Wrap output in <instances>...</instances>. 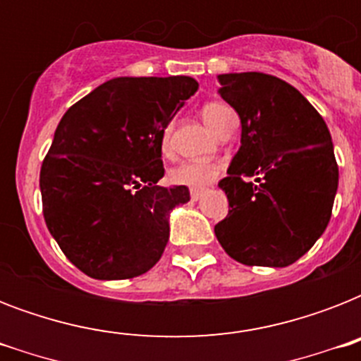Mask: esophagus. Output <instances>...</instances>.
<instances>
[{
	"mask_svg": "<svg viewBox=\"0 0 361 361\" xmlns=\"http://www.w3.org/2000/svg\"><path fill=\"white\" fill-rule=\"evenodd\" d=\"M202 189H191V200H198V198L202 197Z\"/></svg>",
	"mask_w": 361,
	"mask_h": 361,
	"instance_id": "obj_1",
	"label": "esophagus"
}]
</instances>
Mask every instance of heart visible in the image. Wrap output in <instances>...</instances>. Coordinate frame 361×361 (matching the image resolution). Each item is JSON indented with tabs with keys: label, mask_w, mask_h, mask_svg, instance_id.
<instances>
[{
	"label": "heart",
	"mask_w": 361,
	"mask_h": 361,
	"mask_svg": "<svg viewBox=\"0 0 361 361\" xmlns=\"http://www.w3.org/2000/svg\"><path fill=\"white\" fill-rule=\"evenodd\" d=\"M234 114L231 106L223 103H209L202 109V118L209 129L219 133L225 121ZM170 130L172 127L166 125L163 133V149H169ZM221 174L219 163H200V161H185L170 170V181L174 185H183L189 189H204L209 183H214Z\"/></svg>",
	"instance_id": "obj_1"
}]
</instances>
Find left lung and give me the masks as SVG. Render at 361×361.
<instances>
[{
	"label": "left lung",
	"instance_id": "8db88e82",
	"mask_svg": "<svg viewBox=\"0 0 361 361\" xmlns=\"http://www.w3.org/2000/svg\"><path fill=\"white\" fill-rule=\"evenodd\" d=\"M221 97L241 120V146L219 187L228 215L215 236L245 266L285 268L314 245L330 223L337 169L322 116L277 76L219 75ZM255 176V183L245 177Z\"/></svg>",
	"mask_w": 361,
	"mask_h": 361
}]
</instances>
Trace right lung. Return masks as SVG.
I'll use <instances>...</instances> for the list:
<instances>
[{
	"instance_id": "1",
	"label": "right lung",
	"mask_w": 361,
	"mask_h": 361,
	"mask_svg": "<svg viewBox=\"0 0 361 361\" xmlns=\"http://www.w3.org/2000/svg\"><path fill=\"white\" fill-rule=\"evenodd\" d=\"M198 90L191 76H121L63 114L42 161V215L65 257L93 279H130L159 262L169 214L189 200L161 187L164 127Z\"/></svg>"
}]
</instances>
